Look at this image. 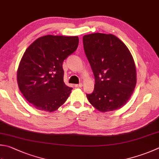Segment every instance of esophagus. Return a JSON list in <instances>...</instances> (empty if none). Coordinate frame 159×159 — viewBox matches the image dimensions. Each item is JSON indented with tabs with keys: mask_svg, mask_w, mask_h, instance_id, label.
Masks as SVG:
<instances>
[{
	"mask_svg": "<svg viewBox=\"0 0 159 159\" xmlns=\"http://www.w3.org/2000/svg\"><path fill=\"white\" fill-rule=\"evenodd\" d=\"M82 86H83V84H82V83L78 84H75V86L76 88H81V87H82Z\"/></svg>",
	"mask_w": 159,
	"mask_h": 159,
	"instance_id": "obj_1",
	"label": "esophagus"
}]
</instances>
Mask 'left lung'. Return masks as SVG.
I'll return each instance as SVG.
<instances>
[{
	"instance_id": "obj_1",
	"label": "left lung",
	"mask_w": 159,
	"mask_h": 159,
	"mask_svg": "<svg viewBox=\"0 0 159 159\" xmlns=\"http://www.w3.org/2000/svg\"><path fill=\"white\" fill-rule=\"evenodd\" d=\"M84 49L95 77L94 90L86 94L89 102L102 112L126 104L136 84V70L131 52L113 34L93 33L83 37Z\"/></svg>"
}]
</instances>
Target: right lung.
<instances>
[{"mask_svg":"<svg viewBox=\"0 0 159 159\" xmlns=\"http://www.w3.org/2000/svg\"><path fill=\"white\" fill-rule=\"evenodd\" d=\"M78 43L77 37L46 35L26 49L17 70V82L23 96L36 109L52 112L66 101L73 88L64 82L62 65Z\"/></svg>","mask_w":159,"mask_h":159,"instance_id":"obj_1","label":"right lung"}]
</instances>
